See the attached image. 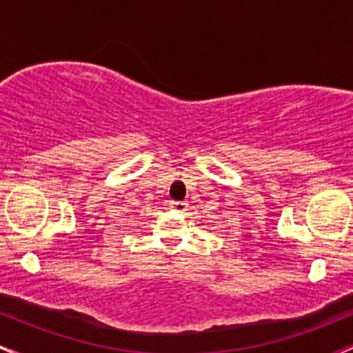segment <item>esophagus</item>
<instances>
[{
    "label": "esophagus",
    "mask_w": 353,
    "mask_h": 353,
    "mask_svg": "<svg viewBox=\"0 0 353 353\" xmlns=\"http://www.w3.org/2000/svg\"><path fill=\"white\" fill-rule=\"evenodd\" d=\"M171 208L174 210H177V212H184V210L189 208V204L185 201H172L171 202Z\"/></svg>",
    "instance_id": "esophagus-1"
}]
</instances>
